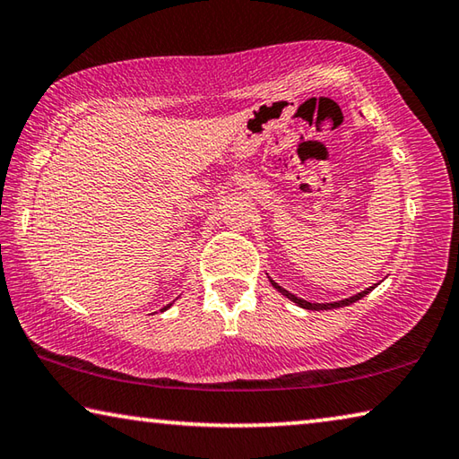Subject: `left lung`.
I'll return each instance as SVG.
<instances>
[{
    "instance_id": "obj_1",
    "label": "left lung",
    "mask_w": 459,
    "mask_h": 459,
    "mask_svg": "<svg viewBox=\"0 0 459 459\" xmlns=\"http://www.w3.org/2000/svg\"><path fill=\"white\" fill-rule=\"evenodd\" d=\"M269 281H272V286L278 290V292H281L283 296L288 298V300H292L296 307H300V308H307V310H331V308H341V307H349V304H353V302H358V300H361L363 296L366 294H369L372 292V290L377 286V283H374V286H369V288H366L363 290V292H359V294H355V296H349V298H345V300H339V302H325V304H318V302H308V300H304V298H298V296H294L292 292H288V290H283L280 283H275L272 278H269Z\"/></svg>"
}]
</instances>
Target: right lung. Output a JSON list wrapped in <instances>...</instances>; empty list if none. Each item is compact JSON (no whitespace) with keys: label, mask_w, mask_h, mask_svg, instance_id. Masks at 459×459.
Here are the masks:
<instances>
[{"label":"right lung","mask_w":459,"mask_h":459,"mask_svg":"<svg viewBox=\"0 0 459 459\" xmlns=\"http://www.w3.org/2000/svg\"><path fill=\"white\" fill-rule=\"evenodd\" d=\"M169 307H171V304H167V307H163V308H161V312H163V310H167Z\"/></svg>","instance_id":"add662e5"}]
</instances>
